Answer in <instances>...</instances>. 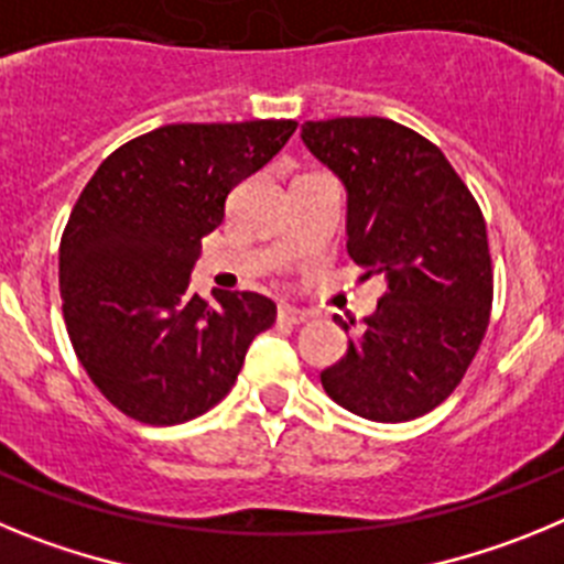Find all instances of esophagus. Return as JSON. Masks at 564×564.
Wrapping results in <instances>:
<instances>
[{
	"mask_svg": "<svg viewBox=\"0 0 564 564\" xmlns=\"http://www.w3.org/2000/svg\"><path fill=\"white\" fill-rule=\"evenodd\" d=\"M276 318L279 322H285V325H305L307 318H311V313L296 311V307H279Z\"/></svg>",
	"mask_w": 564,
	"mask_h": 564,
	"instance_id": "obj_1",
	"label": "esophagus"
}]
</instances>
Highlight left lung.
Returning <instances> with one entry per match:
<instances>
[{"label":"left lung","instance_id":"left-lung-1","mask_svg":"<svg viewBox=\"0 0 564 564\" xmlns=\"http://www.w3.org/2000/svg\"><path fill=\"white\" fill-rule=\"evenodd\" d=\"M302 141L347 188V253L361 279L387 285L322 387L367 421L426 415L463 381L491 316L480 206L435 143L390 118L307 121Z\"/></svg>","mask_w":564,"mask_h":564}]
</instances>
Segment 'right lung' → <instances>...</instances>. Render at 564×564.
Listing matches in <instances>:
<instances>
[{
	"label": "right lung",
	"instance_id": "1",
	"mask_svg": "<svg viewBox=\"0 0 564 564\" xmlns=\"http://www.w3.org/2000/svg\"><path fill=\"white\" fill-rule=\"evenodd\" d=\"M296 121L169 123L115 149L73 206L58 248L69 341L123 415L172 426L231 392L248 344L273 325L268 296L188 279L226 197L265 166Z\"/></svg>",
	"mask_w": 564,
	"mask_h": 564
}]
</instances>
